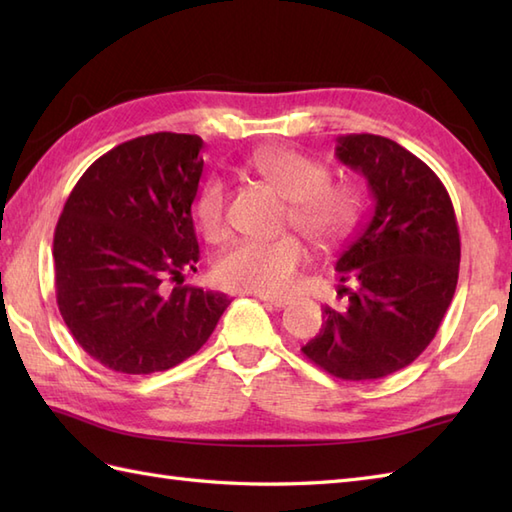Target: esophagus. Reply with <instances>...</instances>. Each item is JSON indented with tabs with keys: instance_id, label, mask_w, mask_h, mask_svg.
Listing matches in <instances>:
<instances>
[{
	"instance_id": "obj_1",
	"label": "esophagus",
	"mask_w": 512,
	"mask_h": 512,
	"mask_svg": "<svg viewBox=\"0 0 512 512\" xmlns=\"http://www.w3.org/2000/svg\"><path fill=\"white\" fill-rule=\"evenodd\" d=\"M262 301L266 303V306L275 308V310H281V308L288 306V299H281V297H262Z\"/></svg>"
}]
</instances>
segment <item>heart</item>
Returning a JSON list of instances; mask_svg holds the SVG:
<instances>
[{"label":"heart","instance_id":"heart-1","mask_svg":"<svg viewBox=\"0 0 512 512\" xmlns=\"http://www.w3.org/2000/svg\"><path fill=\"white\" fill-rule=\"evenodd\" d=\"M246 169L268 182L290 202L288 222L310 242L332 250L345 244L363 217L365 198L354 182H330L332 171L323 160L292 147H262L246 160ZM195 220L206 242L220 244L228 237L226 189L209 180L195 202ZM306 262V248L295 235L273 242H239L217 264L220 284L262 297L286 295Z\"/></svg>","mask_w":512,"mask_h":512}]
</instances>
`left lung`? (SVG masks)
Here are the masks:
<instances>
[{"mask_svg": "<svg viewBox=\"0 0 512 512\" xmlns=\"http://www.w3.org/2000/svg\"><path fill=\"white\" fill-rule=\"evenodd\" d=\"M336 158L365 176L374 215L336 270L343 310L301 347L314 365L343 380L398 372L436 336L458 286L460 233L447 189L420 158L374 134L336 140Z\"/></svg>", "mask_w": 512, "mask_h": 512, "instance_id": "left-lung-1", "label": "left lung"}]
</instances>
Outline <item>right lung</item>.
I'll return each instance as SVG.
<instances>
[{"label": "right lung", "instance_id": "right-lung-1", "mask_svg": "<svg viewBox=\"0 0 512 512\" xmlns=\"http://www.w3.org/2000/svg\"><path fill=\"white\" fill-rule=\"evenodd\" d=\"M202 138L158 132L107 151L76 182L54 228V288L68 330L94 361L154 374L187 361L228 308L182 286L200 259L191 204ZM176 280L169 291L164 284Z\"/></svg>", "mask_w": 512, "mask_h": 512}]
</instances>
